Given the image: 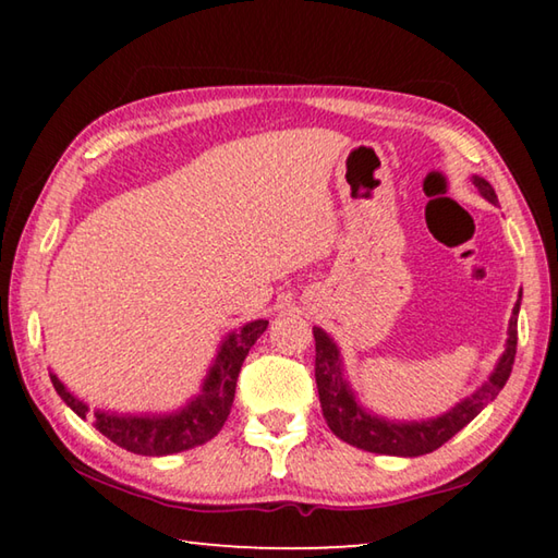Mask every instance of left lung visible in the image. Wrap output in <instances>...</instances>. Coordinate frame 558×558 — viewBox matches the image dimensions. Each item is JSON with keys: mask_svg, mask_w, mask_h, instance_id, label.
<instances>
[{"mask_svg": "<svg viewBox=\"0 0 558 558\" xmlns=\"http://www.w3.org/2000/svg\"><path fill=\"white\" fill-rule=\"evenodd\" d=\"M472 184L487 202H497V194L487 179L472 174ZM519 305H522V290H519V300L514 302L512 317H509L507 327V342L505 352L499 354L495 369L489 372L487 381L477 386L475 391L465 399L458 401L446 413L433 415V418L423 421H396L384 418V415L374 413L362 405L356 393L349 384V376L344 369V356L332 337H329L323 327H313L315 335V381L319 393V405H323V415L327 421L329 430L335 433L339 440L349 442V446L379 452V456H399V458H418L426 452L438 450L442 442H448L458 430H462L475 415L485 409L489 401L497 399V393L505 389V384L512 374L514 354H517V317Z\"/></svg>", "mask_w": 558, "mask_h": 558, "instance_id": "obj_1", "label": "left lung"}]
</instances>
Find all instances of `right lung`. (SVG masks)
Returning a JSON list of instances; mask_svg holds the SVG:
<instances>
[{"label": "right lung", "instance_id": "add662e5", "mask_svg": "<svg viewBox=\"0 0 558 558\" xmlns=\"http://www.w3.org/2000/svg\"><path fill=\"white\" fill-rule=\"evenodd\" d=\"M266 327L268 319H253V323H245L239 329H231L216 349V356L204 376L199 393H194L179 409L167 413H120L96 409L93 411V426L116 446L135 452V456L159 458L204 446L206 440H211L223 428L226 418H229L243 359L248 356L258 337L266 332ZM49 374L56 393L61 396L65 405L75 415L86 418L90 405L81 401L53 372Z\"/></svg>", "mask_w": 558, "mask_h": 558}]
</instances>
